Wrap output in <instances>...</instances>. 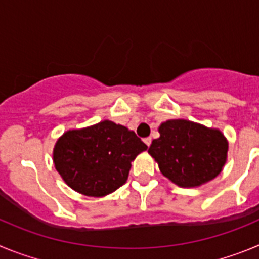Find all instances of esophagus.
Returning a JSON list of instances; mask_svg holds the SVG:
<instances>
[{
    "instance_id": "esophagus-1",
    "label": "esophagus",
    "mask_w": 259,
    "mask_h": 259,
    "mask_svg": "<svg viewBox=\"0 0 259 259\" xmlns=\"http://www.w3.org/2000/svg\"><path fill=\"white\" fill-rule=\"evenodd\" d=\"M144 143L148 146H150V144H152V137H146V139H144Z\"/></svg>"
}]
</instances>
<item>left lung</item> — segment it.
I'll use <instances>...</instances> for the list:
<instances>
[{"label":"left lung","mask_w":259,"mask_h":259,"mask_svg":"<svg viewBox=\"0 0 259 259\" xmlns=\"http://www.w3.org/2000/svg\"><path fill=\"white\" fill-rule=\"evenodd\" d=\"M159 134L148 152L171 182L180 187H197L219 175L228 149L221 131L176 119L162 123Z\"/></svg>","instance_id":"1"}]
</instances>
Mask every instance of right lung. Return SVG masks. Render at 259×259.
I'll use <instances>...</instances> for the list:
<instances>
[{"instance_id":"obj_1","label":"right lung","mask_w":259,"mask_h":259,"mask_svg":"<svg viewBox=\"0 0 259 259\" xmlns=\"http://www.w3.org/2000/svg\"><path fill=\"white\" fill-rule=\"evenodd\" d=\"M146 149L134 131L104 120L66 132L57 141L53 159L57 171L74 191L101 197L124 184L131 162Z\"/></svg>"}]
</instances>
